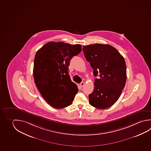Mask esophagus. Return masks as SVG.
I'll return each instance as SVG.
<instances>
[{
    "mask_svg": "<svg viewBox=\"0 0 151 151\" xmlns=\"http://www.w3.org/2000/svg\"><path fill=\"white\" fill-rule=\"evenodd\" d=\"M85 82H81V83H80V87H81V88H82V87H83V86H84V85H85Z\"/></svg>",
    "mask_w": 151,
    "mask_h": 151,
    "instance_id": "obj_1",
    "label": "esophagus"
}]
</instances>
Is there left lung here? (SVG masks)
<instances>
[{
	"mask_svg": "<svg viewBox=\"0 0 151 151\" xmlns=\"http://www.w3.org/2000/svg\"><path fill=\"white\" fill-rule=\"evenodd\" d=\"M95 77L94 89L89 95L90 104L99 109L111 107L117 101L126 82V65L124 57L109 45L96 44L83 47Z\"/></svg>",
	"mask_w": 151,
	"mask_h": 151,
	"instance_id": "1",
	"label": "left lung"
}]
</instances>
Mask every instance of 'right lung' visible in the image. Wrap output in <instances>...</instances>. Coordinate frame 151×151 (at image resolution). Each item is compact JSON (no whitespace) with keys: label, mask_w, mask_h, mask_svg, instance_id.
Returning <instances> with one entry per match:
<instances>
[{"label":"right lung","mask_w":151,"mask_h":151,"mask_svg":"<svg viewBox=\"0 0 151 151\" xmlns=\"http://www.w3.org/2000/svg\"><path fill=\"white\" fill-rule=\"evenodd\" d=\"M81 45L50 41L36 52L33 77L39 91L55 109L71 105L78 91L69 76L70 61L81 52Z\"/></svg>","instance_id":"right-lung-1"}]
</instances>
